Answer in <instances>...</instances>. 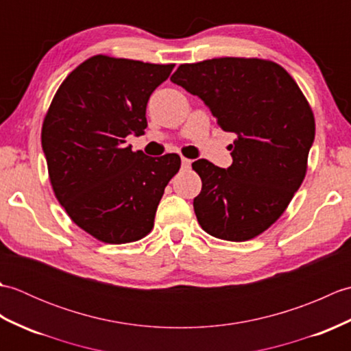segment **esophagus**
Masks as SVG:
<instances>
[{"instance_id": "esophagus-1", "label": "esophagus", "mask_w": 351, "mask_h": 351, "mask_svg": "<svg viewBox=\"0 0 351 351\" xmlns=\"http://www.w3.org/2000/svg\"><path fill=\"white\" fill-rule=\"evenodd\" d=\"M190 166H191V160H189V158H181V167L182 169H190Z\"/></svg>"}]
</instances>
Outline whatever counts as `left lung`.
<instances>
[{
  "instance_id": "left-lung-1",
  "label": "left lung",
  "mask_w": 351,
  "mask_h": 351,
  "mask_svg": "<svg viewBox=\"0 0 351 351\" xmlns=\"http://www.w3.org/2000/svg\"><path fill=\"white\" fill-rule=\"evenodd\" d=\"M171 83L205 102L223 131L235 132L228 169L191 164L202 180L193 200L205 232L228 241L263 234L287 210L304 175L315 121L289 73L261 58L221 57L181 64Z\"/></svg>"
}]
</instances>
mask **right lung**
<instances>
[{
    "label": "right lung",
    "mask_w": 351,
    "mask_h": 351,
    "mask_svg": "<svg viewBox=\"0 0 351 351\" xmlns=\"http://www.w3.org/2000/svg\"><path fill=\"white\" fill-rule=\"evenodd\" d=\"M175 64L95 56L72 71L52 99L42 149L52 190L72 221L108 244L151 232L164 189L181 167L178 154L132 152L146 106Z\"/></svg>",
    "instance_id": "add662e5"
}]
</instances>
